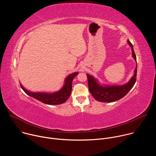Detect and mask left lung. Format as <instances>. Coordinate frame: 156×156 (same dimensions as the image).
Segmentation results:
<instances>
[{
    "instance_id": "obj_1",
    "label": "left lung",
    "mask_w": 156,
    "mask_h": 156,
    "mask_svg": "<svg viewBox=\"0 0 156 156\" xmlns=\"http://www.w3.org/2000/svg\"><path fill=\"white\" fill-rule=\"evenodd\" d=\"M129 46L131 48L132 56L136 62V57L133 49L132 44L128 40ZM137 74V65L135 70L134 75L127 83L123 85L108 86L101 85L98 81L93 76L87 74L88 81V87L93 98L99 102H112L123 98L133 87L136 83Z\"/></svg>"
}]
</instances>
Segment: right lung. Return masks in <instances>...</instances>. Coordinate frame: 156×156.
Here are the masks:
<instances>
[{
    "instance_id": "obj_1",
    "label": "right lung",
    "mask_w": 156,
    "mask_h": 156,
    "mask_svg": "<svg viewBox=\"0 0 156 156\" xmlns=\"http://www.w3.org/2000/svg\"><path fill=\"white\" fill-rule=\"evenodd\" d=\"M78 74V72H75L69 75L65 78L63 86L59 91L52 93H34L27 90L21 84L20 86L22 90L28 96L33 97L46 104L58 105L65 102L69 98L72 90V81Z\"/></svg>"
}]
</instances>
